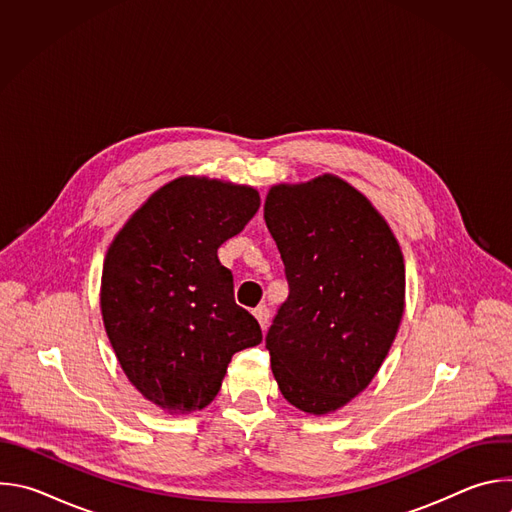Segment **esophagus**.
<instances>
[{
	"instance_id": "1",
	"label": "esophagus",
	"mask_w": 512,
	"mask_h": 512,
	"mask_svg": "<svg viewBox=\"0 0 512 512\" xmlns=\"http://www.w3.org/2000/svg\"><path fill=\"white\" fill-rule=\"evenodd\" d=\"M253 316L257 318L259 326L265 330V328H267V324H269V308H267V306H259V308H255V310H253Z\"/></svg>"
}]
</instances>
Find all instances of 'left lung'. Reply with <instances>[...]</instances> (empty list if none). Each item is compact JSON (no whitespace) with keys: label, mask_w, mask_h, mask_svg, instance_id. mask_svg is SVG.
Listing matches in <instances>:
<instances>
[{"label":"left lung","mask_w":512,"mask_h":512,"mask_svg":"<svg viewBox=\"0 0 512 512\" xmlns=\"http://www.w3.org/2000/svg\"><path fill=\"white\" fill-rule=\"evenodd\" d=\"M265 223L289 296L265 336L281 395L324 415L369 387L405 310L399 243L369 198L338 176L273 186Z\"/></svg>","instance_id":"1"}]
</instances>
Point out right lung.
<instances>
[{"label": "right lung", "instance_id": "right-lung-1", "mask_svg": "<svg viewBox=\"0 0 512 512\" xmlns=\"http://www.w3.org/2000/svg\"><path fill=\"white\" fill-rule=\"evenodd\" d=\"M259 204L251 186L184 176L135 210L107 251V336L131 385L172 415L204 409L233 354L263 340L216 255Z\"/></svg>", "mask_w": 512, "mask_h": 512}]
</instances>
